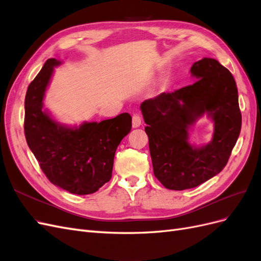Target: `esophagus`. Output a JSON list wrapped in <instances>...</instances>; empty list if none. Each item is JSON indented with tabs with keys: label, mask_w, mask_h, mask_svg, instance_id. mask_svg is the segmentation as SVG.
<instances>
[{
	"label": "esophagus",
	"mask_w": 261,
	"mask_h": 261,
	"mask_svg": "<svg viewBox=\"0 0 261 261\" xmlns=\"http://www.w3.org/2000/svg\"><path fill=\"white\" fill-rule=\"evenodd\" d=\"M141 125V116L137 113H135L133 115V127L137 128Z\"/></svg>",
	"instance_id": "34e87169"
}]
</instances>
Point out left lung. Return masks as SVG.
<instances>
[{
    "label": "left lung",
    "instance_id": "obj_1",
    "mask_svg": "<svg viewBox=\"0 0 261 261\" xmlns=\"http://www.w3.org/2000/svg\"><path fill=\"white\" fill-rule=\"evenodd\" d=\"M193 85L163 92L140 105L154 176L168 189L199 186L224 169L242 127L239 92L230 70L203 58L191 68ZM208 113L215 123L211 143L195 148L188 128Z\"/></svg>",
    "mask_w": 261,
    "mask_h": 261
}]
</instances>
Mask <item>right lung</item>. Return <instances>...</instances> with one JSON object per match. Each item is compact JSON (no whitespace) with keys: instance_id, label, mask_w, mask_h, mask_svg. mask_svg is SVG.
I'll use <instances>...</instances> for the list:
<instances>
[{"instance_id":"right-lung-1","label":"right lung","mask_w":261,"mask_h":261,"mask_svg":"<svg viewBox=\"0 0 261 261\" xmlns=\"http://www.w3.org/2000/svg\"><path fill=\"white\" fill-rule=\"evenodd\" d=\"M57 59H49L30 83L25 98V136L42 172L52 184L70 194L96 193L112 177L114 154L132 129V116L122 113L100 123L67 127L43 111V97Z\"/></svg>"}]
</instances>
